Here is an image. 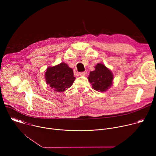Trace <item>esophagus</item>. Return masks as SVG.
Segmentation results:
<instances>
[{"mask_svg": "<svg viewBox=\"0 0 156 156\" xmlns=\"http://www.w3.org/2000/svg\"><path fill=\"white\" fill-rule=\"evenodd\" d=\"M86 74H87V72H86V71L82 72L80 73V76H85Z\"/></svg>", "mask_w": 156, "mask_h": 156, "instance_id": "obj_1", "label": "esophagus"}]
</instances>
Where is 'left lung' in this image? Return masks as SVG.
Here are the masks:
<instances>
[{"label": "left lung", "mask_w": 156, "mask_h": 156, "mask_svg": "<svg viewBox=\"0 0 156 156\" xmlns=\"http://www.w3.org/2000/svg\"><path fill=\"white\" fill-rule=\"evenodd\" d=\"M113 78L112 72L102 63H98L95 70L91 72L88 77L94 90L101 92L105 91L111 86Z\"/></svg>", "instance_id": "left-lung-1"}]
</instances>
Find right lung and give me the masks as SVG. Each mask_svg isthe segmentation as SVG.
<instances>
[{
    "label": "right lung",
    "instance_id": "1",
    "mask_svg": "<svg viewBox=\"0 0 156 156\" xmlns=\"http://www.w3.org/2000/svg\"><path fill=\"white\" fill-rule=\"evenodd\" d=\"M45 78L46 83L52 90L58 92L65 91L73 84L75 80L73 69L64 62L48 68Z\"/></svg>",
    "mask_w": 156,
    "mask_h": 156
}]
</instances>
